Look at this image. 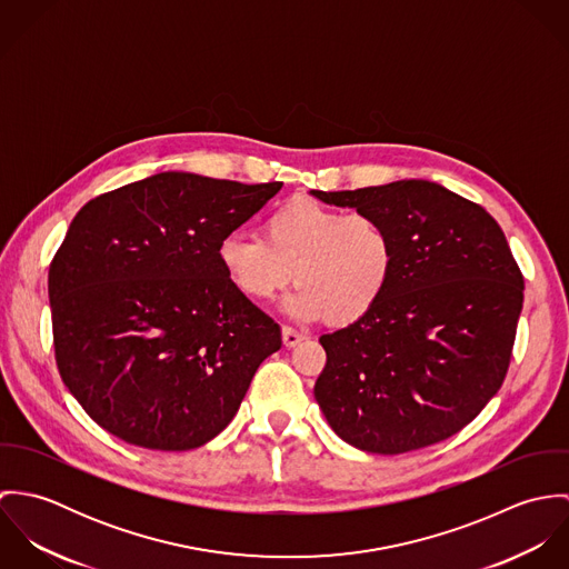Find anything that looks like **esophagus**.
<instances>
[{"mask_svg": "<svg viewBox=\"0 0 569 569\" xmlns=\"http://www.w3.org/2000/svg\"><path fill=\"white\" fill-rule=\"evenodd\" d=\"M302 339H305V335H302V332H298L296 328H291V326H284V328H282V341H284V346H287V348L298 346Z\"/></svg>", "mask_w": 569, "mask_h": 569, "instance_id": "34e87169", "label": "esophagus"}]
</instances>
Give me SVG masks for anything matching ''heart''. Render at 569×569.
Returning a JSON list of instances; mask_svg holds the SVG:
<instances>
[{
	"label": "heart",
	"mask_w": 569,
	"mask_h": 569,
	"mask_svg": "<svg viewBox=\"0 0 569 569\" xmlns=\"http://www.w3.org/2000/svg\"><path fill=\"white\" fill-rule=\"evenodd\" d=\"M260 234H230L219 244L228 282L251 302H271L293 280L300 289L289 307L305 320L361 322L397 271L395 230L372 212L293 199L264 217Z\"/></svg>",
	"instance_id": "obj_1"
}]
</instances>
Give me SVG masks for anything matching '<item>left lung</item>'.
I'll list each match as a JSON object with an SVG mask.
<instances>
[{"label": "left lung", "instance_id": "obj_1", "mask_svg": "<svg viewBox=\"0 0 569 569\" xmlns=\"http://www.w3.org/2000/svg\"><path fill=\"white\" fill-rule=\"evenodd\" d=\"M390 223L395 278L361 322L320 337L316 399L332 431L368 453L451 438L501 388L523 307V273L487 210L433 181L325 192Z\"/></svg>", "mask_w": 569, "mask_h": 569}]
</instances>
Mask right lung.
Segmentation results:
<instances>
[{"instance_id":"add662e5","label":"right lung","mask_w":569,"mask_h":569,"mask_svg":"<svg viewBox=\"0 0 569 569\" xmlns=\"http://www.w3.org/2000/svg\"><path fill=\"white\" fill-rule=\"evenodd\" d=\"M280 188L160 172L82 206L48 289L57 368L93 422L153 451L228 427L282 337L228 282L219 244Z\"/></svg>"}]
</instances>
